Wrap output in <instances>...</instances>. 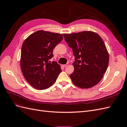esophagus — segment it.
Segmentation results:
<instances>
[{
  "mask_svg": "<svg viewBox=\"0 0 127 127\" xmlns=\"http://www.w3.org/2000/svg\"><path fill=\"white\" fill-rule=\"evenodd\" d=\"M68 66V64H65L62 65V66H63V67H67V66Z\"/></svg>",
  "mask_w": 127,
  "mask_h": 127,
  "instance_id": "esophagus-1",
  "label": "esophagus"
}]
</instances>
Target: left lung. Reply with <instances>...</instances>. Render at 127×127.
<instances>
[{
  "label": "left lung",
  "instance_id": "1",
  "mask_svg": "<svg viewBox=\"0 0 127 127\" xmlns=\"http://www.w3.org/2000/svg\"><path fill=\"white\" fill-rule=\"evenodd\" d=\"M64 36L75 57L74 71L69 76L72 83L82 88L94 86L108 67L109 55L104 42L91 31L64 34Z\"/></svg>",
  "mask_w": 127,
  "mask_h": 127
}]
</instances>
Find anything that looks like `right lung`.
<instances>
[{"label":"right lung","instance_id":"1","mask_svg":"<svg viewBox=\"0 0 127 127\" xmlns=\"http://www.w3.org/2000/svg\"><path fill=\"white\" fill-rule=\"evenodd\" d=\"M62 34L38 31L30 35L22 47V74L31 85L37 90L51 86L61 71L56 61L50 63L53 49L63 40Z\"/></svg>","mask_w":127,"mask_h":127}]
</instances>
